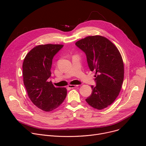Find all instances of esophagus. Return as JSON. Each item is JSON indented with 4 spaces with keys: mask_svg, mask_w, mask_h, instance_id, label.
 <instances>
[{
    "mask_svg": "<svg viewBox=\"0 0 146 146\" xmlns=\"http://www.w3.org/2000/svg\"><path fill=\"white\" fill-rule=\"evenodd\" d=\"M78 86V85H68V88H70V89L77 88Z\"/></svg>",
    "mask_w": 146,
    "mask_h": 146,
    "instance_id": "esophagus-1",
    "label": "esophagus"
}]
</instances>
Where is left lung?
I'll return each mask as SVG.
<instances>
[{
  "label": "left lung",
  "mask_w": 146,
  "mask_h": 146,
  "mask_svg": "<svg viewBox=\"0 0 146 146\" xmlns=\"http://www.w3.org/2000/svg\"><path fill=\"white\" fill-rule=\"evenodd\" d=\"M86 54L90 71H95L96 86L86 99L93 108L101 110L111 105L118 96L124 80V63L111 41L101 35L89 36L76 42Z\"/></svg>",
  "instance_id": "left-lung-1"
}]
</instances>
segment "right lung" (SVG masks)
I'll return each mask as SVG.
<instances>
[{
  "label": "right lung",
  "mask_w": 146,
  "mask_h": 146,
  "mask_svg": "<svg viewBox=\"0 0 146 146\" xmlns=\"http://www.w3.org/2000/svg\"><path fill=\"white\" fill-rule=\"evenodd\" d=\"M63 47L61 44L37 45L25 56L23 62V78L28 95L33 103L50 112L63 103L67 95L65 88H56L50 78L52 58Z\"/></svg>",
  "instance_id": "right-lung-1"
}]
</instances>
